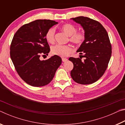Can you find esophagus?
Returning <instances> with one entry per match:
<instances>
[{"label":"esophagus","instance_id":"esophagus-1","mask_svg":"<svg viewBox=\"0 0 125 125\" xmlns=\"http://www.w3.org/2000/svg\"><path fill=\"white\" fill-rule=\"evenodd\" d=\"M62 61H63V62H66V61H68V59L66 58H63L62 59Z\"/></svg>","mask_w":125,"mask_h":125}]
</instances>
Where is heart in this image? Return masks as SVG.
I'll return each mask as SVG.
<instances>
[{
  "instance_id": "heart-1",
  "label": "heart",
  "mask_w": 125,
  "mask_h": 125,
  "mask_svg": "<svg viewBox=\"0 0 125 125\" xmlns=\"http://www.w3.org/2000/svg\"><path fill=\"white\" fill-rule=\"evenodd\" d=\"M61 29L64 33L69 36V40L76 45H80L84 42L85 36L82 31L77 32V28L74 25L66 24L62 25ZM55 30L53 28H51L46 33V39L50 43L54 42ZM73 48L70 45H56L51 48V53L53 55L62 57H66L73 52Z\"/></svg>"
}]
</instances>
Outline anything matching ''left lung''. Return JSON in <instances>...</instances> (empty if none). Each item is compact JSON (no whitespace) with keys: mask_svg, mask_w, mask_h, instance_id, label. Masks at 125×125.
I'll use <instances>...</instances> for the list:
<instances>
[{"mask_svg":"<svg viewBox=\"0 0 125 125\" xmlns=\"http://www.w3.org/2000/svg\"><path fill=\"white\" fill-rule=\"evenodd\" d=\"M81 25L85 38L77 51L85 57H70L73 63L71 72L72 79L80 84H90L96 82L105 73L111 56V45L107 31L100 22L88 17L71 18ZM82 56V55H80Z\"/></svg>","mask_w":125,"mask_h":125,"instance_id":"left-lung-1","label":"left lung"}]
</instances>
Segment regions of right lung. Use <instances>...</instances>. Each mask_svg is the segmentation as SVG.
<instances>
[{
	"instance_id": "right-lung-1",
	"label": "right lung",
	"mask_w": 125,
	"mask_h": 125,
	"mask_svg": "<svg viewBox=\"0 0 125 125\" xmlns=\"http://www.w3.org/2000/svg\"><path fill=\"white\" fill-rule=\"evenodd\" d=\"M57 24L53 20H36L23 25L14 36L10 57L18 74L31 86L49 84L62 63V59L56 55L45 61L40 59L41 54L47 56L50 51L46 32Z\"/></svg>"
}]
</instances>
